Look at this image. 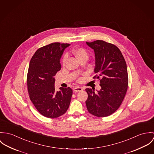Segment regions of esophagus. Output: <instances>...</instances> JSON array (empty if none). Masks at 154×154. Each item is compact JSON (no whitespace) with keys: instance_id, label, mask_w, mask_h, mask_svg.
<instances>
[{"instance_id":"esophagus-1","label":"esophagus","mask_w":154,"mask_h":154,"mask_svg":"<svg viewBox=\"0 0 154 154\" xmlns=\"http://www.w3.org/2000/svg\"><path fill=\"white\" fill-rule=\"evenodd\" d=\"M83 89L82 88V87H75L73 88V90L75 91V92H79V91H82Z\"/></svg>"}]
</instances>
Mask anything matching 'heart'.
I'll return each instance as SVG.
<instances>
[{
  "mask_svg": "<svg viewBox=\"0 0 154 154\" xmlns=\"http://www.w3.org/2000/svg\"><path fill=\"white\" fill-rule=\"evenodd\" d=\"M72 53L79 61H80L82 59L85 58V57L88 58V52L87 51V50L83 48H78L74 49L72 51ZM66 60H67V57L64 56L63 58V64H65Z\"/></svg>",
  "mask_w": 154,
  "mask_h": 154,
  "instance_id": "heart-1",
  "label": "heart"
}]
</instances>
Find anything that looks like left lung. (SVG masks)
Returning <instances> with one entry per match:
<instances>
[{
	"instance_id": "obj_1",
	"label": "left lung",
	"mask_w": 154,
	"mask_h": 154,
	"mask_svg": "<svg viewBox=\"0 0 154 154\" xmlns=\"http://www.w3.org/2000/svg\"><path fill=\"white\" fill-rule=\"evenodd\" d=\"M86 44L95 55L93 79L100 80L101 89H85L88 98L85 101L89 113L97 117H106L119 107L128 85V69L125 58L119 49L113 44L102 40Z\"/></svg>"
}]
</instances>
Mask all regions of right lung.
<instances>
[{"instance_id": "right-lung-1", "label": "right lung", "mask_w": 154, "mask_h": 154, "mask_svg": "<svg viewBox=\"0 0 154 154\" xmlns=\"http://www.w3.org/2000/svg\"><path fill=\"white\" fill-rule=\"evenodd\" d=\"M69 45L54 42L42 47L30 61L27 75L29 97L37 110L47 118H58L69 109L72 89L60 87L56 91L54 76L61 69L60 59Z\"/></svg>"}]
</instances>
